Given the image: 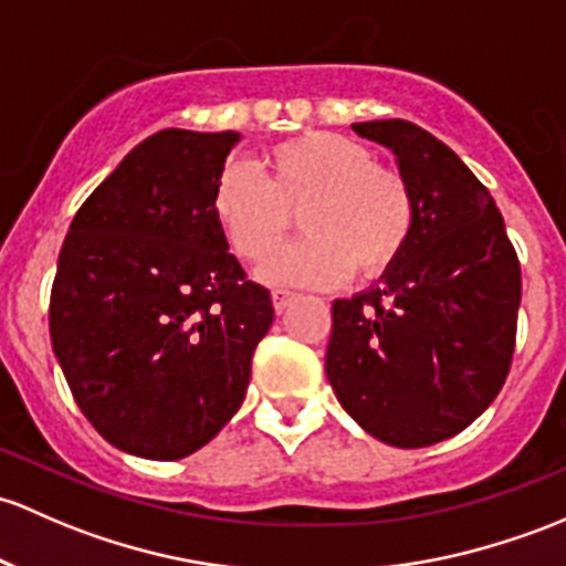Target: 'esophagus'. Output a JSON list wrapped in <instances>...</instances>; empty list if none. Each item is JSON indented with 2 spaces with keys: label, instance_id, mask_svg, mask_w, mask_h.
Here are the masks:
<instances>
[{
  "label": "esophagus",
  "instance_id": "34e87169",
  "mask_svg": "<svg viewBox=\"0 0 566 566\" xmlns=\"http://www.w3.org/2000/svg\"><path fill=\"white\" fill-rule=\"evenodd\" d=\"M271 298H273V308H276V314H282V312H287L290 303L298 298V295L290 293V290H273Z\"/></svg>",
  "mask_w": 566,
  "mask_h": 566
}]
</instances>
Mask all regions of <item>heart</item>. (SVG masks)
Wrapping results in <instances>:
<instances>
[{
	"mask_svg": "<svg viewBox=\"0 0 566 566\" xmlns=\"http://www.w3.org/2000/svg\"><path fill=\"white\" fill-rule=\"evenodd\" d=\"M263 176L230 163L213 184L211 211L230 249L263 263L302 211L307 238L260 276L271 284L333 287L349 273L374 279L401 258L415 230V198L398 170L374 165L358 140L336 133H303L268 148Z\"/></svg>",
	"mask_w": 566,
	"mask_h": 566,
	"instance_id": "obj_1",
	"label": "heart"
}]
</instances>
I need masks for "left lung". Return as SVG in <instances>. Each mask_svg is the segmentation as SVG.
I'll use <instances>...</instances> for the list:
<instances>
[{
    "label": "left lung",
    "mask_w": 566,
    "mask_h": 566,
    "mask_svg": "<svg viewBox=\"0 0 566 566\" xmlns=\"http://www.w3.org/2000/svg\"><path fill=\"white\" fill-rule=\"evenodd\" d=\"M353 129L396 154L415 230L379 284L333 301L325 374L363 431L428 448L474 423L502 390L521 263L491 192L453 148L403 118Z\"/></svg>",
    "instance_id": "obj_1"
}]
</instances>
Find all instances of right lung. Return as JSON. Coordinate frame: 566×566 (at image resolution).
I'll list each match as a JSON object with an SVG mask.
<instances>
[{
  "label": "right lung",
  "instance_id": "add662e5",
  "mask_svg": "<svg viewBox=\"0 0 566 566\" xmlns=\"http://www.w3.org/2000/svg\"><path fill=\"white\" fill-rule=\"evenodd\" d=\"M238 133L163 129L78 208L51 287V344L113 448L176 461L241 407L273 323L211 211Z\"/></svg>",
  "mask_w": 566,
  "mask_h": 566
}]
</instances>
